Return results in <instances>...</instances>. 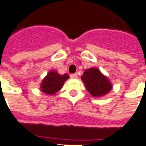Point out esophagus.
<instances>
[{
	"label": "esophagus",
	"instance_id": "esophagus-1",
	"mask_svg": "<svg viewBox=\"0 0 146 146\" xmlns=\"http://www.w3.org/2000/svg\"><path fill=\"white\" fill-rule=\"evenodd\" d=\"M70 78L71 79H76L77 78V74L76 73H73L70 75Z\"/></svg>",
	"mask_w": 146,
	"mask_h": 146
}]
</instances>
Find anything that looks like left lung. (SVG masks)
<instances>
[{"instance_id":"8db88e82","label":"left lung","mask_w":146,"mask_h":146,"mask_svg":"<svg viewBox=\"0 0 146 146\" xmlns=\"http://www.w3.org/2000/svg\"><path fill=\"white\" fill-rule=\"evenodd\" d=\"M87 90L94 97H101L111 90L112 86L108 79L97 68L87 70L81 76Z\"/></svg>"}]
</instances>
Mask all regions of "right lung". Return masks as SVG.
I'll use <instances>...</instances> for the list:
<instances>
[{"mask_svg": "<svg viewBox=\"0 0 146 146\" xmlns=\"http://www.w3.org/2000/svg\"><path fill=\"white\" fill-rule=\"evenodd\" d=\"M68 78L69 76L66 73L64 75H59L56 71H50L43 80L41 90L46 94H53L62 88L64 82Z\"/></svg>", "mask_w": 146, "mask_h": 146, "instance_id": "right-lung-1", "label": "right lung"}]
</instances>
